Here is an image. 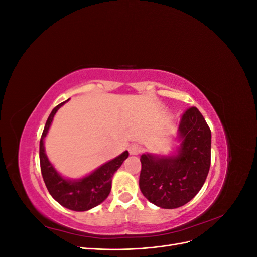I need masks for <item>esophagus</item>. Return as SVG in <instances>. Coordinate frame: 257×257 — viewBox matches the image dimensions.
Listing matches in <instances>:
<instances>
[{"instance_id": "1", "label": "esophagus", "mask_w": 257, "mask_h": 257, "mask_svg": "<svg viewBox=\"0 0 257 257\" xmlns=\"http://www.w3.org/2000/svg\"><path fill=\"white\" fill-rule=\"evenodd\" d=\"M128 151H130V154H134V155H136V154H139V153H141V152L143 151V147H142L141 145L134 144V145L130 146V148H128Z\"/></svg>"}]
</instances>
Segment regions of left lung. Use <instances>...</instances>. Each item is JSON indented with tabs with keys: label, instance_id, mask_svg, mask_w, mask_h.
Instances as JSON below:
<instances>
[{
	"label": "left lung",
	"instance_id": "1",
	"mask_svg": "<svg viewBox=\"0 0 257 257\" xmlns=\"http://www.w3.org/2000/svg\"><path fill=\"white\" fill-rule=\"evenodd\" d=\"M178 134L177 154L141 157L139 188L150 203L164 209L179 208L195 197L211 162V131L196 107L182 114Z\"/></svg>",
	"mask_w": 257,
	"mask_h": 257
}]
</instances>
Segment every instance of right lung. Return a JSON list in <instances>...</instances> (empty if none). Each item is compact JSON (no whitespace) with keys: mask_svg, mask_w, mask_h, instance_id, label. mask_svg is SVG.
<instances>
[{"mask_svg":"<svg viewBox=\"0 0 257 257\" xmlns=\"http://www.w3.org/2000/svg\"><path fill=\"white\" fill-rule=\"evenodd\" d=\"M67 100L53 108L45 124L40 142L41 170L48 192L61 206L69 210H74V211H87V210L102 204L109 195L113 174L120 168L124 160L127 159L128 152L124 151L119 157L105 163L94 172L81 179L68 180V179L62 177L54 169L46 155L44 139L48 133L54 114Z\"/></svg>","mask_w":257,"mask_h":257,"instance_id":"right-lung-1","label":"right lung"}]
</instances>
